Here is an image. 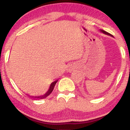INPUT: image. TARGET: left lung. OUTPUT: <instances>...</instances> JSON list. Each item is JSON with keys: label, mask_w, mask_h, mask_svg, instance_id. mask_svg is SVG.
Here are the masks:
<instances>
[{"label": "left lung", "mask_w": 130, "mask_h": 130, "mask_svg": "<svg viewBox=\"0 0 130 130\" xmlns=\"http://www.w3.org/2000/svg\"><path fill=\"white\" fill-rule=\"evenodd\" d=\"M101 32H103V34H106V35H110L109 34L108 32H106V31H104V30H101Z\"/></svg>", "instance_id": "left-lung-1"}]
</instances>
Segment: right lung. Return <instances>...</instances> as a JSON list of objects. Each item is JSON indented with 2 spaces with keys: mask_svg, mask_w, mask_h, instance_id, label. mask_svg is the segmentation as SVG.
Returning a JSON list of instances; mask_svg holds the SVG:
<instances>
[{
  "mask_svg": "<svg viewBox=\"0 0 130 130\" xmlns=\"http://www.w3.org/2000/svg\"><path fill=\"white\" fill-rule=\"evenodd\" d=\"M57 80H56V81L53 82V83H51V84L50 87V89H49V90H47V92H46L45 94H44L43 95H41V96H32V97L36 98V99H43V98H45L47 97V96H49V95H50L51 93H52V92H53L54 88V86L57 83Z\"/></svg>",
  "mask_w": 130,
  "mask_h": 130,
  "instance_id": "1",
  "label": "right lung"
}]
</instances>
